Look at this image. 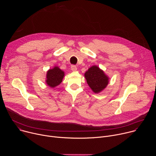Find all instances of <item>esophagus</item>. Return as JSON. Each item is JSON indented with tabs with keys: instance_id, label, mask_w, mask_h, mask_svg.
<instances>
[{
	"instance_id": "34e87169",
	"label": "esophagus",
	"mask_w": 156,
	"mask_h": 156,
	"mask_svg": "<svg viewBox=\"0 0 156 156\" xmlns=\"http://www.w3.org/2000/svg\"><path fill=\"white\" fill-rule=\"evenodd\" d=\"M71 69H72V70L73 72H75V71H76L77 68H76V66L75 65H72Z\"/></svg>"
}]
</instances>
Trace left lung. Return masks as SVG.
<instances>
[{"instance_id": "obj_1", "label": "left lung", "mask_w": 156, "mask_h": 156, "mask_svg": "<svg viewBox=\"0 0 156 156\" xmlns=\"http://www.w3.org/2000/svg\"><path fill=\"white\" fill-rule=\"evenodd\" d=\"M87 83L95 93H99L106 87L108 83V77L98 66L94 65L84 73Z\"/></svg>"}]
</instances>
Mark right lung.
Wrapping results in <instances>:
<instances>
[{"label":"right lung","mask_w":156,"mask_h":156,"mask_svg":"<svg viewBox=\"0 0 156 156\" xmlns=\"http://www.w3.org/2000/svg\"><path fill=\"white\" fill-rule=\"evenodd\" d=\"M64 75L63 71L60 70L58 66H54L53 69L48 71L46 82L51 87H55L62 83Z\"/></svg>","instance_id":"right-lung-1"}]
</instances>
